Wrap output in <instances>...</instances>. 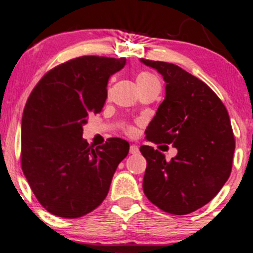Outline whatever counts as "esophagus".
Listing matches in <instances>:
<instances>
[{"instance_id": "34e87169", "label": "esophagus", "mask_w": 253, "mask_h": 253, "mask_svg": "<svg viewBox=\"0 0 253 253\" xmlns=\"http://www.w3.org/2000/svg\"><path fill=\"white\" fill-rule=\"evenodd\" d=\"M138 152H139V147L136 146V145H130V146H129V153H132V155H136Z\"/></svg>"}]
</instances>
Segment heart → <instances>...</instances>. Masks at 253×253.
<instances>
[{
  "mask_svg": "<svg viewBox=\"0 0 253 253\" xmlns=\"http://www.w3.org/2000/svg\"><path fill=\"white\" fill-rule=\"evenodd\" d=\"M153 81H158L156 76H153L151 72L147 71H141L139 72L138 76H136V83L138 84H143V83H149V82H153ZM127 132H130V127H127L126 128Z\"/></svg>",
  "mask_w": 253,
  "mask_h": 253,
  "instance_id": "heart-1",
  "label": "heart"
}]
</instances>
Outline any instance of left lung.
<instances>
[{
	"mask_svg": "<svg viewBox=\"0 0 253 253\" xmlns=\"http://www.w3.org/2000/svg\"><path fill=\"white\" fill-rule=\"evenodd\" d=\"M167 82V95L146 129V140L171 144L178 153L140 146L146 158L145 195L159 210L185 215L207 205L231 175L234 141L231 120L217 95L201 80L171 63L141 58Z\"/></svg>",
	"mask_w": 253,
	"mask_h": 253,
	"instance_id": "left-lung-1",
	"label": "left lung"
}]
</instances>
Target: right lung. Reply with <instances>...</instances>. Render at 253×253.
I'll return each instance as SVG.
<instances>
[{
  "label": "right lung",
  "instance_id": "add662e5",
  "mask_svg": "<svg viewBox=\"0 0 253 253\" xmlns=\"http://www.w3.org/2000/svg\"><path fill=\"white\" fill-rule=\"evenodd\" d=\"M125 64V58H74L46 72L26 102L21 168L38 201L53 215L76 219L97 208L128 155L124 139L95 147L82 138L89 115L103 108L110 76Z\"/></svg>",
  "mask_w": 253,
  "mask_h": 253
}]
</instances>
